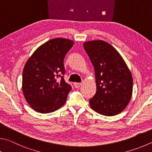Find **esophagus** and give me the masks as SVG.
Segmentation results:
<instances>
[{
    "label": "esophagus",
    "instance_id": "esophagus-1",
    "mask_svg": "<svg viewBox=\"0 0 152 152\" xmlns=\"http://www.w3.org/2000/svg\"><path fill=\"white\" fill-rule=\"evenodd\" d=\"M81 85H82L81 83H74V86L75 87H76V88H79Z\"/></svg>",
    "mask_w": 152,
    "mask_h": 152
}]
</instances>
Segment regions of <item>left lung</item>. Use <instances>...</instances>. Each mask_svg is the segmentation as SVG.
Wrapping results in <instances>:
<instances>
[{
	"instance_id": "1",
	"label": "left lung",
	"mask_w": 152,
	"mask_h": 152,
	"mask_svg": "<svg viewBox=\"0 0 152 152\" xmlns=\"http://www.w3.org/2000/svg\"><path fill=\"white\" fill-rule=\"evenodd\" d=\"M83 47L94 65L97 86L90 106L103 115L120 113L130 102L133 90L132 75L126 62L115 48L102 40L84 42Z\"/></svg>"
}]
</instances>
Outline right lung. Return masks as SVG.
<instances>
[{
  "label": "right lung",
  "mask_w": 152,
  "mask_h": 152,
  "mask_svg": "<svg viewBox=\"0 0 152 152\" xmlns=\"http://www.w3.org/2000/svg\"><path fill=\"white\" fill-rule=\"evenodd\" d=\"M73 44V41L66 39L49 40L37 49L26 61L23 72V92L34 111L51 113L65 103L71 86L63 77V61ZM58 77L60 80H57Z\"/></svg>",
  "instance_id": "1"
}]
</instances>
